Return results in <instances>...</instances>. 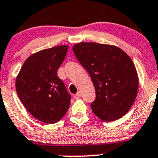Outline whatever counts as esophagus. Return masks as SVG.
<instances>
[{
    "label": "esophagus",
    "instance_id": "esophagus-1",
    "mask_svg": "<svg viewBox=\"0 0 158 158\" xmlns=\"http://www.w3.org/2000/svg\"><path fill=\"white\" fill-rule=\"evenodd\" d=\"M80 97H81V92H77V93H76V95H74L75 99H79Z\"/></svg>",
    "mask_w": 158,
    "mask_h": 158
}]
</instances>
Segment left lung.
Returning a JSON list of instances; mask_svg holds the SVG:
<instances>
[{
  "instance_id": "1",
  "label": "left lung",
  "mask_w": 158,
  "mask_h": 158,
  "mask_svg": "<svg viewBox=\"0 0 158 158\" xmlns=\"http://www.w3.org/2000/svg\"><path fill=\"white\" fill-rule=\"evenodd\" d=\"M73 50L93 82L94 114L105 122L123 117L138 94V73L131 59L115 46L97 43H79Z\"/></svg>"
}]
</instances>
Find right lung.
Returning a JSON list of instances; mask_svg holds the SVG:
<instances>
[{
  "mask_svg": "<svg viewBox=\"0 0 158 158\" xmlns=\"http://www.w3.org/2000/svg\"><path fill=\"white\" fill-rule=\"evenodd\" d=\"M68 49L67 45L58 46L33 54L16 79L21 102L33 117L44 123L58 122L69 108L71 95L57 76Z\"/></svg>",
  "mask_w": 158,
  "mask_h": 158,
  "instance_id": "add662e5",
  "label": "right lung"
}]
</instances>
